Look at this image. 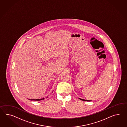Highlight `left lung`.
I'll return each instance as SVG.
<instances>
[{
	"mask_svg": "<svg viewBox=\"0 0 127 127\" xmlns=\"http://www.w3.org/2000/svg\"><path fill=\"white\" fill-rule=\"evenodd\" d=\"M79 99H80V100H82V101H91L92 100H86V99H81V98H79Z\"/></svg>",
	"mask_w": 127,
	"mask_h": 127,
	"instance_id": "left-lung-1",
	"label": "left lung"
}]
</instances>
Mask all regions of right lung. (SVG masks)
<instances>
[{"label":"right lung","instance_id":"add662e5","mask_svg":"<svg viewBox=\"0 0 127 127\" xmlns=\"http://www.w3.org/2000/svg\"><path fill=\"white\" fill-rule=\"evenodd\" d=\"M53 92H52V93ZM48 97V96L46 97V98H47ZM30 100H33V101H39V100H44L45 99V98H40V99H30V98H28Z\"/></svg>","mask_w":127,"mask_h":127}]
</instances>
